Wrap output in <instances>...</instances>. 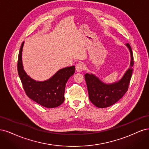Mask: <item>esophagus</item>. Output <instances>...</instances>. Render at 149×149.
Here are the masks:
<instances>
[{"label":"esophagus","mask_w":149,"mask_h":149,"mask_svg":"<svg viewBox=\"0 0 149 149\" xmlns=\"http://www.w3.org/2000/svg\"><path fill=\"white\" fill-rule=\"evenodd\" d=\"M84 68V64L82 63H78L75 66V69H76L77 72H80L83 70Z\"/></svg>","instance_id":"esophagus-1"}]
</instances>
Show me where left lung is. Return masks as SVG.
Returning a JSON list of instances; mask_svg holds the SVG:
<instances>
[{
    "mask_svg": "<svg viewBox=\"0 0 149 149\" xmlns=\"http://www.w3.org/2000/svg\"><path fill=\"white\" fill-rule=\"evenodd\" d=\"M126 46L131 54L130 67L119 81L107 84L92 74L85 75L89 99L98 108H103L111 106L121 99L128 90L132 74L134 57L130 45L127 43Z\"/></svg>",
    "mask_w": 149,
    "mask_h": 149,
    "instance_id": "8db88e82",
    "label": "left lung"
}]
</instances>
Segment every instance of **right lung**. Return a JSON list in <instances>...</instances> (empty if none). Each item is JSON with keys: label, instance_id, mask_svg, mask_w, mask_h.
I'll return each instance as SVG.
<instances>
[{"label": "right lung", "instance_id": "right-lung-1", "mask_svg": "<svg viewBox=\"0 0 149 149\" xmlns=\"http://www.w3.org/2000/svg\"><path fill=\"white\" fill-rule=\"evenodd\" d=\"M22 42L18 59V73L24 90L30 99L46 108L59 107L64 101L65 84L75 73V66L61 69L48 80L36 81L28 76L22 63Z\"/></svg>", "mask_w": 149, "mask_h": 149}]
</instances>
